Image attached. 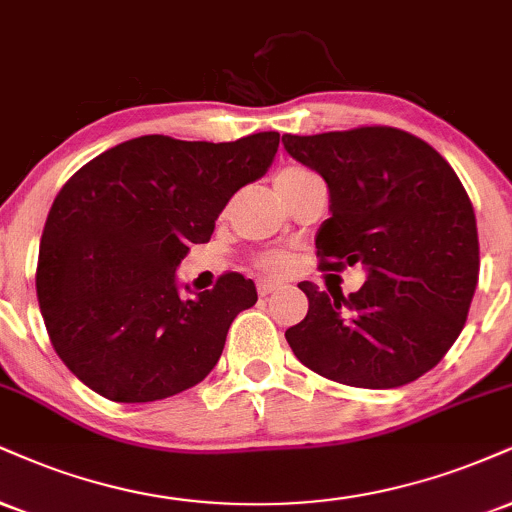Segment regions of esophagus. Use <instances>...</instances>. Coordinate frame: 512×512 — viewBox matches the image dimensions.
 Wrapping results in <instances>:
<instances>
[{
    "mask_svg": "<svg viewBox=\"0 0 512 512\" xmlns=\"http://www.w3.org/2000/svg\"><path fill=\"white\" fill-rule=\"evenodd\" d=\"M279 288H281L279 281H269V279L257 281V291H260V295H269V293L279 291Z\"/></svg>",
    "mask_w": 512,
    "mask_h": 512,
    "instance_id": "1",
    "label": "esophagus"
}]
</instances>
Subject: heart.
Wrapping results in <instances>:
<instances>
[{
	"instance_id": "obj_1",
	"label": "heart",
	"mask_w": 512,
	"mask_h": 512,
	"mask_svg": "<svg viewBox=\"0 0 512 512\" xmlns=\"http://www.w3.org/2000/svg\"><path fill=\"white\" fill-rule=\"evenodd\" d=\"M307 174H312V171L303 169V166H286V169L276 171L274 176V186L276 190L288 186V183L298 181V178H303ZM257 262H260V267L264 269H272V272H279V269H286L288 262H291V257L286 255V252H279V250H269V252H262L260 257H257Z\"/></svg>"
}]
</instances>
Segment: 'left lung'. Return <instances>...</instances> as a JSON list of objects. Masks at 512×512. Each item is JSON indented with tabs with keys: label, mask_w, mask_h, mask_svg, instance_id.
Here are the masks:
<instances>
[{
	"label": "left lung",
	"mask_w": 512,
	"mask_h": 512,
	"mask_svg": "<svg viewBox=\"0 0 512 512\" xmlns=\"http://www.w3.org/2000/svg\"><path fill=\"white\" fill-rule=\"evenodd\" d=\"M329 186L317 233L322 269L362 262L360 291H319L286 331L295 357L360 389H398L436 367L463 331L479 279L477 219L463 183L432 145L391 126L283 135Z\"/></svg>",
	"instance_id": "left-lung-1"
}]
</instances>
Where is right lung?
Listing matches in <instances>:
<instances>
[{"instance_id": "right-lung-1", "label": "right lung", "mask_w": 512, "mask_h": 512, "mask_svg": "<svg viewBox=\"0 0 512 512\" xmlns=\"http://www.w3.org/2000/svg\"><path fill=\"white\" fill-rule=\"evenodd\" d=\"M276 150V131L236 143L143 135L64 183L42 231L35 288L49 341L88 389L150 403L212 372L231 322L257 303L255 283L226 272L181 298L176 267L212 238L233 193L267 174Z\"/></svg>"}]
</instances>
